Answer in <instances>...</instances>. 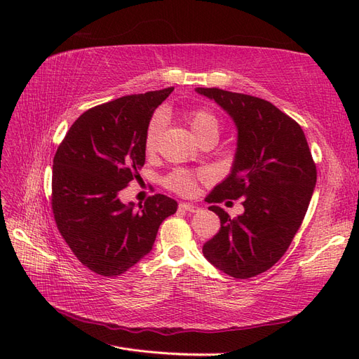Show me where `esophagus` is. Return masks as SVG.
<instances>
[{"mask_svg":"<svg viewBox=\"0 0 359 359\" xmlns=\"http://www.w3.org/2000/svg\"><path fill=\"white\" fill-rule=\"evenodd\" d=\"M180 210L181 211H187V212H198V211H201V208H199L198 205L190 203V202H181L180 203Z\"/></svg>","mask_w":359,"mask_h":359,"instance_id":"34e87169","label":"esophagus"}]
</instances>
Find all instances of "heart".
<instances>
[{
  "label": "heart",
  "mask_w": 359,
  "mask_h": 359,
  "mask_svg": "<svg viewBox=\"0 0 359 359\" xmlns=\"http://www.w3.org/2000/svg\"><path fill=\"white\" fill-rule=\"evenodd\" d=\"M187 123L191 128V132L194 136L198 137V140H202L203 137H219L220 133V121L212 112L206 111V109H193L187 112L186 115ZM161 127H163V118L161 115H154L153 119H151L148 127H147V133H145V151L147 153H153L157 147V140L161 133ZM166 187L170 189L172 191H175L178 194H190L196 189V175L194 173L178 169L175 172H172L170 175L165 180Z\"/></svg>",
  "instance_id": "b5f03b06"
}]
</instances>
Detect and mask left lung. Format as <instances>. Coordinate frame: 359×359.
I'll list each match as a JSON object with an SVG mask.
<instances>
[{"instance_id":"obj_1","label":"left lung","mask_w":359,"mask_h":359,"mask_svg":"<svg viewBox=\"0 0 359 359\" xmlns=\"http://www.w3.org/2000/svg\"><path fill=\"white\" fill-rule=\"evenodd\" d=\"M229 114L238 130L231 173L206 198L210 203L243 198L244 212L223 208L220 231L203 244V256L233 278L265 273L286 253L316 186V165L301 126L259 97L196 88Z\"/></svg>"}]
</instances>
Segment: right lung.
Returning a JSON list of instances; mask_svg holds the SVG:
<instances>
[{"label": "right lung", "instance_id": "add662e5", "mask_svg": "<svg viewBox=\"0 0 359 359\" xmlns=\"http://www.w3.org/2000/svg\"><path fill=\"white\" fill-rule=\"evenodd\" d=\"M173 88L126 95L91 107L53 157L52 210L58 231L82 265L104 277L126 273L154 245L161 222L178 203L154 194L135 208L119 191L145 163V133Z\"/></svg>", "mask_w": 359, "mask_h": 359}]
</instances>
